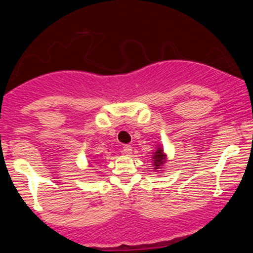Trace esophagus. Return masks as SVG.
Returning a JSON list of instances; mask_svg holds the SVG:
<instances>
[{"label":"esophagus","instance_id":"1","mask_svg":"<svg viewBox=\"0 0 253 253\" xmlns=\"http://www.w3.org/2000/svg\"><path fill=\"white\" fill-rule=\"evenodd\" d=\"M122 148H124V149H122V150H124V153L126 155H129L132 153V147L129 144H125Z\"/></svg>","mask_w":253,"mask_h":253}]
</instances>
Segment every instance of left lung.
Segmentation results:
<instances>
[{"mask_svg":"<svg viewBox=\"0 0 253 253\" xmlns=\"http://www.w3.org/2000/svg\"><path fill=\"white\" fill-rule=\"evenodd\" d=\"M152 158H153V160H152L153 167H154L155 170L163 168V165H164L165 162H167V155H165L164 152H163L162 147H158L157 149L154 150Z\"/></svg>","mask_w":253,"mask_h":253,"instance_id":"8db88e82","label":"left lung"}]
</instances>
